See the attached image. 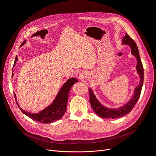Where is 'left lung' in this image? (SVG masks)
Listing matches in <instances>:
<instances>
[{
  "label": "left lung",
  "mask_w": 156,
  "mask_h": 156,
  "mask_svg": "<svg viewBox=\"0 0 156 156\" xmlns=\"http://www.w3.org/2000/svg\"><path fill=\"white\" fill-rule=\"evenodd\" d=\"M122 45H129L131 48V54L133 55L136 58V72L140 77V81L139 85L136 86L134 90L133 95L131 96V99L123 106H121L119 108H108L103 105L101 103L98 101L96 98L95 94L91 88H88L90 93V105L96 114L103 119H117L123 116H125L130 112L133 109V108L137 102L140 97L141 90L143 85L144 81V69L142 64V62L139 56V51L137 48V45L135 44V41L131 38L126 33L124 37L122 39Z\"/></svg>",
  "instance_id": "1"
}]
</instances>
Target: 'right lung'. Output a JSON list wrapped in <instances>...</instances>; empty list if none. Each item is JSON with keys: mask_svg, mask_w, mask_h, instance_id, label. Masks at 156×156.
<instances>
[{"mask_svg": "<svg viewBox=\"0 0 156 156\" xmlns=\"http://www.w3.org/2000/svg\"><path fill=\"white\" fill-rule=\"evenodd\" d=\"M25 43L26 40L23 42L22 44L21 45V47L24 45ZM17 59L18 58L16 56L15 61H14L13 67L16 66V63L17 61ZM77 82H78V80L76 78L72 77L68 79L66 82L61 87L58 93L57 94V95H56L54 101L52 102V103H51L49 106L45 108L44 110H42L37 113H31L30 112L26 111L22 109L21 107L19 105L18 103L16 101L17 104L23 114H25L26 116L29 117L30 119H32L33 120L44 124L51 123V122L60 120L63 116L66 111L69 91L71 88H72V87ZM14 96H15L16 100V94H14Z\"/></svg>", "mask_w": 156, "mask_h": 156, "instance_id": "obj_1", "label": "right lung"}]
</instances>
